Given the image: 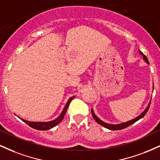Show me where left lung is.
<instances>
[{
	"instance_id": "1",
	"label": "left lung",
	"mask_w": 160,
	"mask_h": 160,
	"mask_svg": "<svg viewBox=\"0 0 160 160\" xmlns=\"http://www.w3.org/2000/svg\"><path fill=\"white\" fill-rule=\"evenodd\" d=\"M139 52H140L141 55H142V56H143V58H144V61L146 62L148 64H149V62H148V58L145 56V55L143 54V53L141 52V51H139ZM150 104V103L148 104V107L146 108V109H145L144 111H143L140 115L138 116L136 118L133 119V120H132L128 121V122H122V123H120V124H109V123H107V122H104V121H102V120H100V119H99L98 117L95 114V113H94V111H93L92 108V117H93V118L95 119V120L96 121V122H98V124H100L101 126H104V128H108V129H111V130H120V129H123V128L128 127V126H131L132 124L135 123V122H137L138 120H139L140 119L142 118V117H144L145 114L147 113V112H148V109H149Z\"/></svg>"
}]
</instances>
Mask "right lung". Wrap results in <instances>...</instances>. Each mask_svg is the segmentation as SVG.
Masks as SVG:
<instances>
[{
  "label": "right lung",
  "mask_w": 160,
  "mask_h": 160,
  "mask_svg": "<svg viewBox=\"0 0 160 160\" xmlns=\"http://www.w3.org/2000/svg\"><path fill=\"white\" fill-rule=\"evenodd\" d=\"M74 97L75 96H73L68 99V101L67 102V104H66L65 107L64 108L63 111H62L61 114L58 116L56 120H54L49 121V122H32V121H28V120H23V119H21L20 117L19 118L21 119V120H22L24 122H25V123L28 125L29 126H31V127L33 128H35V129H37V130H43H43L50 129V128L55 127V126H57V125L62 122V120H63V118H64V116L65 115L66 111H67L68 108L69 104H70V103H71V100H72Z\"/></svg>",
  "instance_id": "right-lung-1"
}]
</instances>
